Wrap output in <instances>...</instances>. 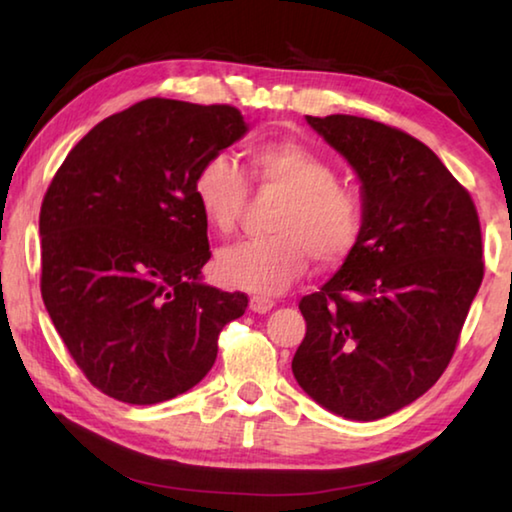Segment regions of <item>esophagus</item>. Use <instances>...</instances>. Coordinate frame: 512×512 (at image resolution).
<instances>
[{"instance_id": "1", "label": "esophagus", "mask_w": 512, "mask_h": 512, "mask_svg": "<svg viewBox=\"0 0 512 512\" xmlns=\"http://www.w3.org/2000/svg\"><path fill=\"white\" fill-rule=\"evenodd\" d=\"M273 307H275V302L271 298H264V296L250 298V309H253L255 314H266V311H271Z\"/></svg>"}]
</instances>
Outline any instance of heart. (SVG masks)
Listing matches in <instances>:
<instances>
[{
	"label": "heart",
	"instance_id": "b5f03b06",
	"mask_svg": "<svg viewBox=\"0 0 512 512\" xmlns=\"http://www.w3.org/2000/svg\"><path fill=\"white\" fill-rule=\"evenodd\" d=\"M250 178L259 189L284 198L273 214V235L223 250L219 271L232 287L253 293L287 289L305 271L311 255L336 266L359 246L363 205L352 187L336 180L323 155L293 140L255 144L248 153ZM248 178L225 153L210 155L194 176V196L212 230L228 235L248 203Z\"/></svg>",
	"mask_w": 512,
	"mask_h": 512
}]
</instances>
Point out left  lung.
I'll use <instances>...</instances> for the list:
<instances>
[{
    "label": "left lung",
    "mask_w": 512,
    "mask_h": 512,
    "mask_svg": "<svg viewBox=\"0 0 512 512\" xmlns=\"http://www.w3.org/2000/svg\"><path fill=\"white\" fill-rule=\"evenodd\" d=\"M359 173V246L300 300L298 384L327 411L379 420L424 395L456 352L483 280L476 205L427 144L352 115L309 117Z\"/></svg>",
    "instance_id": "8db88e82"
}]
</instances>
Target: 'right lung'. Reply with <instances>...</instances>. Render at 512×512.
<instances>
[{"label": "right lung", "instance_id": "obj_1", "mask_svg": "<svg viewBox=\"0 0 512 512\" xmlns=\"http://www.w3.org/2000/svg\"><path fill=\"white\" fill-rule=\"evenodd\" d=\"M246 133L228 103L144 99L92 128L42 198L40 291L94 388L126 404L189 391L248 296L201 284V164Z\"/></svg>", "mask_w": 512, "mask_h": 512}]
</instances>
